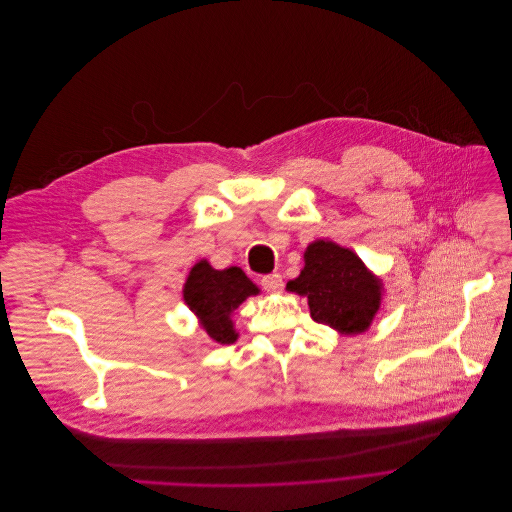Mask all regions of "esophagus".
<instances>
[{
    "label": "esophagus",
    "instance_id": "esophagus-1",
    "mask_svg": "<svg viewBox=\"0 0 512 512\" xmlns=\"http://www.w3.org/2000/svg\"><path fill=\"white\" fill-rule=\"evenodd\" d=\"M260 284H262V288L264 290H268V292H282V286H284V282H282V276L276 272V274H268V276H264L262 280H260Z\"/></svg>",
    "mask_w": 512,
    "mask_h": 512
}]
</instances>
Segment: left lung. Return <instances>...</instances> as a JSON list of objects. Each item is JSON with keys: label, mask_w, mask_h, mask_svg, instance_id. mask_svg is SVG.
I'll return each mask as SVG.
<instances>
[{"label": "left lung", "mask_w": 512, "mask_h": 512, "mask_svg": "<svg viewBox=\"0 0 512 512\" xmlns=\"http://www.w3.org/2000/svg\"><path fill=\"white\" fill-rule=\"evenodd\" d=\"M286 290L306 296L311 317L343 337L365 333L383 300V280L353 250L331 240L306 246L304 266Z\"/></svg>", "instance_id": "8db88e82"}]
</instances>
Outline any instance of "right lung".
<instances>
[{"instance_id":"right-lung-1","label":"right lung","mask_w":512,"mask_h":512,"mask_svg":"<svg viewBox=\"0 0 512 512\" xmlns=\"http://www.w3.org/2000/svg\"><path fill=\"white\" fill-rule=\"evenodd\" d=\"M260 294V288L244 274L242 268L230 266L216 270L206 258L191 266L185 284L183 300L187 309L199 321L212 343L230 345L238 339L234 311L250 298Z\"/></svg>"}]
</instances>
